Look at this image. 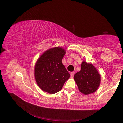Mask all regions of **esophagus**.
<instances>
[{
  "label": "esophagus",
  "mask_w": 123,
  "mask_h": 123,
  "mask_svg": "<svg viewBox=\"0 0 123 123\" xmlns=\"http://www.w3.org/2000/svg\"><path fill=\"white\" fill-rule=\"evenodd\" d=\"M74 74H75L74 72H72L70 73V76H71V78H73Z\"/></svg>",
  "instance_id": "34e87169"
}]
</instances>
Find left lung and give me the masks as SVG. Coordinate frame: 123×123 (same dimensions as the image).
Instances as JSON below:
<instances>
[{"label":"left lung","mask_w":123,"mask_h":123,"mask_svg":"<svg viewBox=\"0 0 123 123\" xmlns=\"http://www.w3.org/2000/svg\"><path fill=\"white\" fill-rule=\"evenodd\" d=\"M81 70L75 74V81L79 91L88 95L95 92L100 86L101 76L92 64L82 62Z\"/></svg>","instance_id":"8db88e82"}]
</instances>
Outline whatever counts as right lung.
I'll use <instances>...</instances> for the list:
<instances>
[{
  "label": "right lung",
  "mask_w": 123,
  "mask_h": 123,
  "mask_svg": "<svg viewBox=\"0 0 123 123\" xmlns=\"http://www.w3.org/2000/svg\"><path fill=\"white\" fill-rule=\"evenodd\" d=\"M65 54V50L61 47L53 48L45 51L37 61L35 78L42 91L55 94L61 90L69 78L70 74L62 62Z\"/></svg>",
  "instance_id": "right-lung-1"
}]
</instances>
